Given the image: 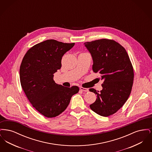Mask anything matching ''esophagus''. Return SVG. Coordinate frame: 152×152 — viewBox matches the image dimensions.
Segmentation results:
<instances>
[{
    "label": "esophagus",
    "mask_w": 152,
    "mask_h": 152,
    "mask_svg": "<svg viewBox=\"0 0 152 152\" xmlns=\"http://www.w3.org/2000/svg\"><path fill=\"white\" fill-rule=\"evenodd\" d=\"M80 89L82 91H84V92H88L89 91V89L88 88H83V87H80Z\"/></svg>",
    "instance_id": "obj_1"
}]
</instances>
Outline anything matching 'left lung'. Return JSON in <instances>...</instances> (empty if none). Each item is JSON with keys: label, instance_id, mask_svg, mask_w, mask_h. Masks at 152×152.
<instances>
[{"label": "left lung", "instance_id": "1", "mask_svg": "<svg viewBox=\"0 0 152 152\" xmlns=\"http://www.w3.org/2000/svg\"><path fill=\"white\" fill-rule=\"evenodd\" d=\"M84 44L93 59V71L104 81L100 92L89 89L97 94L89 107L100 116L112 115L123 107L132 91L134 72L130 58L123 46L113 40L102 39Z\"/></svg>", "mask_w": 152, "mask_h": 152}]
</instances>
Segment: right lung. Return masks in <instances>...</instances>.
Instances as JSON below:
<instances>
[{
	"label": "right lung",
	"mask_w": 152,
	"mask_h": 152,
	"mask_svg": "<svg viewBox=\"0 0 152 152\" xmlns=\"http://www.w3.org/2000/svg\"><path fill=\"white\" fill-rule=\"evenodd\" d=\"M75 45L55 40L37 44L27 52L20 67V80L27 97L32 106L43 116L59 115L69 105L77 86L71 88L57 84L54 73L61 67V58Z\"/></svg>",
	"instance_id": "add662e5"
}]
</instances>
